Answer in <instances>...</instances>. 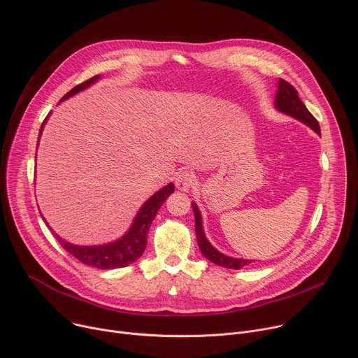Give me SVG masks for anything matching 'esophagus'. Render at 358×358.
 I'll use <instances>...</instances> for the list:
<instances>
[{
    "instance_id": "obj_1",
    "label": "esophagus",
    "mask_w": 358,
    "mask_h": 358,
    "mask_svg": "<svg viewBox=\"0 0 358 358\" xmlns=\"http://www.w3.org/2000/svg\"><path fill=\"white\" fill-rule=\"evenodd\" d=\"M194 184V174L191 171H180L176 176V187L181 191H188Z\"/></svg>"
}]
</instances>
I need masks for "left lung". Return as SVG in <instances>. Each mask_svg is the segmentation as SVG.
<instances>
[{"mask_svg":"<svg viewBox=\"0 0 358 358\" xmlns=\"http://www.w3.org/2000/svg\"><path fill=\"white\" fill-rule=\"evenodd\" d=\"M276 108L289 115L293 116L294 119L303 122L304 124H308L309 127H312L317 134H320V126L319 122L316 120V117L308 110V108L304 106L303 101L299 97L297 90L285 79H279V90L276 93ZM192 210H194V217H195V232H196V239H198V246L202 252L203 257H206L208 261L214 262L218 266H224V268H229V269H241L249 264H252L253 261H248V259H235V258H229L222 255L221 252H218L206 238V234H203L202 229V222H201V214L199 210L196 208L195 203L192 202Z\"/></svg>","mask_w":358,"mask_h":358,"instance_id":"8db88e82","label":"left lung"}]
</instances>
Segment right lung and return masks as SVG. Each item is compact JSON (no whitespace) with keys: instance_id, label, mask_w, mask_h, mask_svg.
I'll list each match as a JSON object with an SVG mask.
<instances>
[{"instance_id":"add662e5","label":"right lung","mask_w":358,"mask_h":358,"mask_svg":"<svg viewBox=\"0 0 358 358\" xmlns=\"http://www.w3.org/2000/svg\"><path fill=\"white\" fill-rule=\"evenodd\" d=\"M97 79L99 76H93L76 85L72 90H69L62 97V100L83 90ZM43 123H42V127H43ZM42 127H41V131H42ZM173 191H174V185L169 184L167 187H164L163 189H160L159 192L152 195L148 201H145V203L138 211L137 217L134 218L129 232L122 239L113 243L101 245V246H75L72 243L62 241L58 235L55 236L58 238L59 243L64 246L66 252H69L73 258H76L78 261H80L87 266H93L99 269L124 268L133 264L134 261H137L143 255L147 245V234H148L150 225L152 220H155L159 208L163 206L164 201L169 198V195L173 194Z\"/></svg>"}]
</instances>
